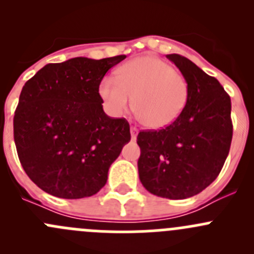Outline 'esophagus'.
I'll return each mask as SVG.
<instances>
[{"mask_svg":"<svg viewBox=\"0 0 254 254\" xmlns=\"http://www.w3.org/2000/svg\"><path fill=\"white\" fill-rule=\"evenodd\" d=\"M136 136H137V129L135 127H131V139L136 140Z\"/></svg>","mask_w":254,"mask_h":254,"instance_id":"obj_1","label":"esophagus"}]
</instances>
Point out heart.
<instances>
[{"label":"heart","mask_w":254,"mask_h":254,"mask_svg":"<svg viewBox=\"0 0 254 254\" xmlns=\"http://www.w3.org/2000/svg\"><path fill=\"white\" fill-rule=\"evenodd\" d=\"M99 96L113 117L124 114L135 101L137 114L145 124L163 129L176 123L183 113L189 86L186 77L170 64L153 56H142L120 66L115 78H104L99 84Z\"/></svg>","instance_id":"obj_1"}]
</instances>
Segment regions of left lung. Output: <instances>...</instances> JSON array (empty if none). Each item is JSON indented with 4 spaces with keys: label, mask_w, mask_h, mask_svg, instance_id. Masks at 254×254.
I'll return each instance as SVG.
<instances>
[{
    "label": "left lung",
    "mask_w": 254,
    "mask_h": 254,
    "mask_svg": "<svg viewBox=\"0 0 254 254\" xmlns=\"http://www.w3.org/2000/svg\"><path fill=\"white\" fill-rule=\"evenodd\" d=\"M189 86V98L176 123L143 130L139 177L151 194L168 199L196 195L221 172L232 140L231 99L215 77L189 59L170 54Z\"/></svg>",
    "instance_id": "1"
}]
</instances>
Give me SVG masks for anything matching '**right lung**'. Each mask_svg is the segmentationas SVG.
I'll return each instance as SVG.
<instances>
[{"mask_svg":"<svg viewBox=\"0 0 254 254\" xmlns=\"http://www.w3.org/2000/svg\"><path fill=\"white\" fill-rule=\"evenodd\" d=\"M125 55L48 64L23 86L13 118L20 165L47 193L81 199L98 193L130 141L129 123L103 111L99 84Z\"/></svg>","mask_w":254,"mask_h":254,"instance_id":"1","label":"right lung"}]
</instances>
